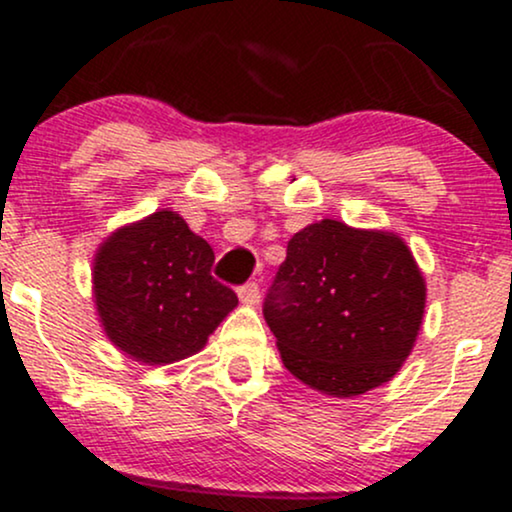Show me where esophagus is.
I'll return each instance as SVG.
<instances>
[{
  "label": "esophagus",
  "instance_id": "34e87169",
  "mask_svg": "<svg viewBox=\"0 0 512 512\" xmlns=\"http://www.w3.org/2000/svg\"><path fill=\"white\" fill-rule=\"evenodd\" d=\"M238 298L245 305H257V301H260V286L255 281H248V284H243L238 289Z\"/></svg>",
  "mask_w": 512,
  "mask_h": 512
}]
</instances>
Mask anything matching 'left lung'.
<instances>
[{
  "instance_id": "obj_1",
  "label": "left lung",
  "mask_w": 512,
  "mask_h": 512,
  "mask_svg": "<svg viewBox=\"0 0 512 512\" xmlns=\"http://www.w3.org/2000/svg\"><path fill=\"white\" fill-rule=\"evenodd\" d=\"M424 308L426 281L402 238L322 219L289 240L262 313L284 366L344 399L402 368Z\"/></svg>"
}]
</instances>
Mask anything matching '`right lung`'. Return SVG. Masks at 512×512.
<instances>
[{"label": "right lung", "instance_id": "add662e5", "mask_svg": "<svg viewBox=\"0 0 512 512\" xmlns=\"http://www.w3.org/2000/svg\"><path fill=\"white\" fill-rule=\"evenodd\" d=\"M214 250L175 211L117 228L93 260V301L103 330L134 361L166 366L204 349L238 305L211 276Z\"/></svg>", "mask_w": 512, "mask_h": 512}]
</instances>
